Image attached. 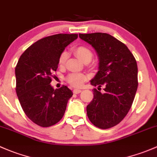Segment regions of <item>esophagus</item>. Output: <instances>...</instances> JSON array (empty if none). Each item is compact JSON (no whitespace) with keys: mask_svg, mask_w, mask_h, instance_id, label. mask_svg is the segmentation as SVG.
<instances>
[{"mask_svg":"<svg viewBox=\"0 0 157 157\" xmlns=\"http://www.w3.org/2000/svg\"><path fill=\"white\" fill-rule=\"evenodd\" d=\"M73 92L74 94H79L81 92V90H78V89H74V90H73Z\"/></svg>","mask_w":157,"mask_h":157,"instance_id":"1","label":"esophagus"}]
</instances>
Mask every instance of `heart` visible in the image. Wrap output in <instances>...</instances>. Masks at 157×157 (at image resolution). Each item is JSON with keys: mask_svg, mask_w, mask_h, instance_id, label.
I'll return each mask as SVG.
<instances>
[{"mask_svg": "<svg viewBox=\"0 0 157 157\" xmlns=\"http://www.w3.org/2000/svg\"><path fill=\"white\" fill-rule=\"evenodd\" d=\"M74 52L76 56L82 62H89L92 59V52L88 47L84 46H80L74 49ZM67 58V52L64 51L60 54L59 58V66H63L65 65L66 59ZM66 80L71 86L80 87L83 85L86 80V77L83 74L80 73H72L68 74L66 77Z\"/></svg>", "mask_w": 157, "mask_h": 157, "instance_id": "1", "label": "heart"}]
</instances>
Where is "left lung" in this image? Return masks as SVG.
Wrapping results in <instances>:
<instances>
[{
    "instance_id": "obj_1",
    "label": "left lung",
    "mask_w": 157,
    "mask_h": 157,
    "mask_svg": "<svg viewBox=\"0 0 157 157\" xmlns=\"http://www.w3.org/2000/svg\"><path fill=\"white\" fill-rule=\"evenodd\" d=\"M79 37L95 49L99 60L98 72L90 83L98 90L105 86L103 93L94 89L87 116L98 128H111L123 120L132 105L138 88L136 60L124 44L106 33L79 34Z\"/></svg>"
}]
</instances>
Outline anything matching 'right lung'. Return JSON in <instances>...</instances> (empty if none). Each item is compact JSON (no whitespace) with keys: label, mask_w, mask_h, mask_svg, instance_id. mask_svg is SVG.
<instances>
[{"label":"right lung","mask_w":157,"mask_h":157,"mask_svg":"<svg viewBox=\"0 0 157 157\" xmlns=\"http://www.w3.org/2000/svg\"><path fill=\"white\" fill-rule=\"evenodd\" d=\"M77 37V34H58L44 37L29 47L18 61L16 94L26 116L40 126L57 123L73 95L65 86L54 90L50 83L59 56Z\"/></svg>","instance_id":"add662e5"}]
</instances>
